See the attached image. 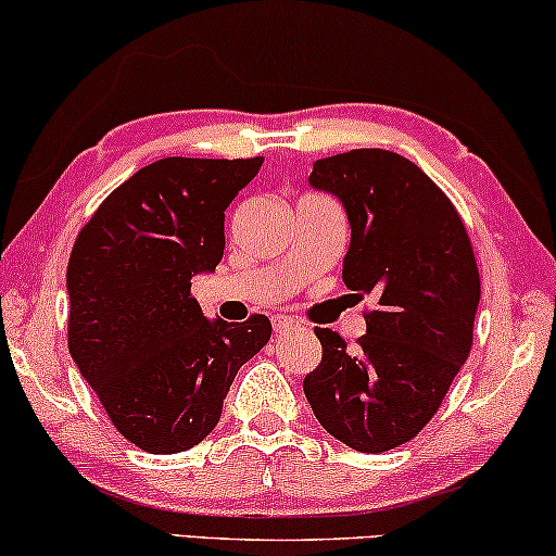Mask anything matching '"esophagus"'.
<instances>
[{"instance_id":"esophagus-1","label":"esophagus","mask_w":556,"mask_h":556,"mask_svg":"<svg viewBox=\"0 0 556 556\" xmlns=\"http://www.w3.org/2000/svg\"><path fill=\"white\" fill-rule=\"evenodd\" d=\"M301 329L303 324L295 321L291 316H273V331H276V337H286V333H293Z\"/></svg>"}]
</instances>
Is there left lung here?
I'll return each mask as SVG.
<instances>
[{
    "label": "left lung",
    "instance_id": "8db88e82",
    "mask_svg": "<svg viewBox=\"0 0 556 556\" xmlns=\"http://www.w3.org/2000/svg\"><path fill=\"white\" fill-rule=\"evenodd\" d=\"M308 181L346 207L341 278L359 299L375 295V308L354 349L314 329L324 352L303 392L329 435L359 453L392 451L432 420L473 346V245L443 189L392 151L318 159Z\"/></svg>",
    "mask_w": 556,
    "mask_h": 556
}]
</instances>
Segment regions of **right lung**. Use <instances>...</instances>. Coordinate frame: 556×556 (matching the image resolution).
<instances>
[{
    "label": "right lung",
    "instance_id": "right-lung-1",
    "mask_svg": "<svg viewBox=\"0 0 556 556\" xmlns=\"http://www.w3.org/2000/svg\"><path fill=\"white\" fill-rule=\"evenodd\" d=\"M253 159L169 156L101 202L67 263V349L111 422L147 453L215 430L235 375L270 339L268 316L207 321L192 278L225 253V210Z\"/></svg>",
    "mask_w": 556,
    "mask_h": 556
}]
</instances>
